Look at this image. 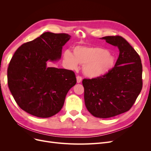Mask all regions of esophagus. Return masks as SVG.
I'll return each mask as SVG.
<instances>
[{"instance_id":"34e87169","label":"esophagus","mask_w":151,"mask_h":151,"mask_svg":"<svg viewBox=\"0 0 151 151\" xmlns=\"http://www.w3.org/2000/svg\"><path fill=\"white\" fill-rule=\"evenodd\" d=\"M77 79V83H81V81H82V77L80 76H77L76 77Z\"/></svg>"}]
</instances>
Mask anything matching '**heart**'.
<instances>
[{
  "mask_svg": "<svg viewBox=\"0 0 151 151\" xmlns=\"http://www.w3.org/2000/svg\"><path fill=\"white\" fill-rule=\"evenodd\" d=\"M65 66L70 70L78 69L83 65L84 74L90 79H98L110 72L115 65V56L108 50L98 47L76 46L73 54L67 50L63 55Z\"/></svg>",
  "mask_w": 151,
  "mask_h": 151,
  "instance_id": "1",
  "label": "heart"
}]
</instances>
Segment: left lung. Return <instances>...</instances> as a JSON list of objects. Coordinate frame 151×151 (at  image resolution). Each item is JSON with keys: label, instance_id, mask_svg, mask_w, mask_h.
<instances>
[{"label": "left lung", "instance_id": "1", "mask_svg": "<svg viewBox=\"0 0 151 151\" xmlns=\"http://www.w3.org/2000/svg\"><path fill=\"white\" fill-rule=\"evenodd\" d=\"M100 39L119 50V56L111 71L98 79H84V102L95 117L107 118L129 111L142 88V66L138 53L120 36Z\"/></svg>", "mask_w": 151, "mask_h": 151}]
</instances>
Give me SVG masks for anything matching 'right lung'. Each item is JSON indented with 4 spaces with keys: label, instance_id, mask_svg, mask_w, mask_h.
Listing matches in <instances>:
<instances>
[{
    "label": "right lung",
    "instance_id": "obj_1",
    "mask_svg": "<svg viewBox=\"0 0 151 151\" xmlns=\"http://www.w3.org/2000/svg\"><path fill=\"white\" fill-rule=\"evenodd\" d=\"M71 38L67 34L45 32L22 45L7 68V83L14 99L26 112L48 118L61 110L68 91L76 84L74 72L49 67L47 61L61 58L62 47Z\"/></svg>",
    "mask_w": 151,
    "mask_h": 151
}]
</instances>
